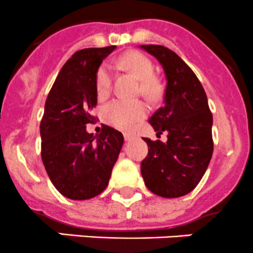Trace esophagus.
I'll list each match as a JSON object with an SVG mask.
<instances>
[{"mask_svg":"<svg viewBox=\"0 0 253 253\" xmlns=\"http://www.w3.org/2000/svg\"><path fill=\"white\" fill-rule=\"evenodd\" d=\"M135 135L131 134V132H124V139L126 140V141H130L131 139H134Z\"/></svg>","mask_w":253,"mask_h":253,"instance_id":"obj_1","label":"esophagus"}]
</instances>
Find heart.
<instances>
[{"instance_id": "b5f03b06", "label": "heart", "mask_w": 253, "mask_h": 253, "mask_svg": "<svg viewBox=\"0 0 253 253\" xmlns=\"http://www.w3.org/2000/svg\"><path fill=\"white\" fill-rule=\"evenodd\" d=\"M119 64L140 80V92L149 99H156L161 93V86L155 75L151 60L139 51H129L119 59ZM112 87V69L109 64H102L96 74V91L99 97L109 93ZM147 108L140 101L114 99L103 108V118L109 126L121 130L130 129L146 116Z\"/></svg>"}]
</instances>
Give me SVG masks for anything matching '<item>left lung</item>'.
I'll list each match as a JSON object with an SVG mask.
<instances>
[{
    "mask_svg": "<svg viewBox=\"0 0 253 253\" xmlns=\"http://www.w3.org/2000/svg\"><path fill=\"white\" fill-rule=\"evenodd\" d=\"M156 57L166 76L164 107L149 123L157 136L144 137L149 154L141 162V176L152 193L178 198L193 191L206 173L212 155V116L203 86L191 67L162 45H140Z\"/></svg>",
    "mask_w": 253,
    "mask_h": 253,
    "instance_id": "8db88e82",
    "label": "left lung"
}]
</instances>
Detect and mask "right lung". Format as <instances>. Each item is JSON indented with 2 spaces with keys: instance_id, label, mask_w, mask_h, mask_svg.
<instances>
[{
  "instance_id": "1",
  "label": "right lung",
  "mask_w": 253,
  "mask_h": 253,
  "mask_svg": "<svg viewBox=\"0 0 253 253\" xmlns=\"http://www.w3.org/2000/svg\"><path fill=\"white\" fill-rule=\"evenodd\" d=\"M88 47L75 52L62 66L47 94L41 123L42 160L55 188L64 197L84 201L108 186L123 146V134L103 126L99 134L87 132L94 123L96 74L116 49Z\"/></svg>"
}]
</instances>
